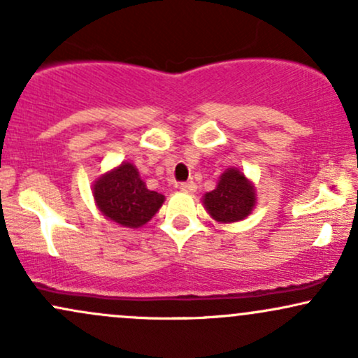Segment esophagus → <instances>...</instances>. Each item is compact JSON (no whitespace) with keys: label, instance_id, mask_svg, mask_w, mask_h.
<instances>
[{"label":"esophagus","instance_id":"esophagus-1","mask_svg":"<svg viewBox=\"0 0 358 358\" xmlns=\"http://www.w3.org/2000/svg\"><path fill=\"white\" fill-rule=\"evenodd\" d=\"M178 188L182 192H188V193H193L196 190V185L193 183V182H185V183H180L178 185Z\"/></svg>","mask_w":358,"mask_h":358}]
</instances>
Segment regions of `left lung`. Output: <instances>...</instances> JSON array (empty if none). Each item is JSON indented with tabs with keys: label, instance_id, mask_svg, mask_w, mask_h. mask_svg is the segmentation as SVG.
I'll return each mask as SVG.
<instances>
[{
	"label": "left lung",
	"instance_id": "left-lung-1",
	"mask_svg": "<svg viewBox=\"0 0 358 358\" xmlns=\"http://www.w3.org/2000/svg\"><path fill=\"white\" fill-rule=\"evenodd\" d=\"M202 203L212 219L220 224L244 220L257 203L256 187L239 168H227L220 175L215 190L205 193Z\"/></svg>",
	"mask_w": 358,
	"mask_h": 358
}]
</instances>
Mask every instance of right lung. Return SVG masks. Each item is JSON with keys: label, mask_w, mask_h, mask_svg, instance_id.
<instances>
[{"label": "right lung", "mask_w": 358, "mask_h": 358, "mask_svg": "<svg viewBox=\"0 0 358 358\" xmlns=\"http://www.w3.org/2000/svg\"><path fill=\"white\" fill-rule=\"evenodd\" d=\"M92 195L106 219L129 229L148 224L165 202V195L150 190L131 162L102 173L92 185Z\"/></svg>", "instance_id": "right-lung-1"}]
</instances>
